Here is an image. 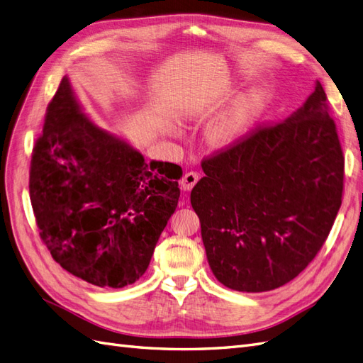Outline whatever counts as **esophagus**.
I'll use <instances>...</instances> for the list:
<instances>
[{"label":"esophagus","instance_id":"1","mask_svg":"<svg viewBox=\"0 0 363 363\" xmlns=\"http://www.w3.org/2000/svg\"><path fill=\"white\" fill-rule=\"evenodd\" d=\"M199 180H200V175H199V172H194V171H191V172H186V174L183 175V179L180 180L182 189H183V191H191Z\"/></svg>","mask_w":363,"mask_h":363}]
</instances>
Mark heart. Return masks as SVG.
<instances>
[{"instance_id":"1","label":"heart","mask_w":363,"mask_h":363,"mask_svg":"<svg viewBox=\"0 0 363 363\" xmlns=\"http://www.w3.org/2000/svg\"><path fill=\"white\" fill-rule=\"evenodd\" d=\"M248 118L250 111L248 108H244V111H240L236 116L224 119L223 123L215 125L211 131V135H208V139H211V142L215 145L230 144V142L235 140L245 130Z\"/></svg>"}]
</instances>
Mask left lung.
Returning a JSON list of instances; mask_svg holds the SVG:
<instances>
[{"instance_id":"8db88e82","label":"left lung","mask_w":363,"mask_h":363,"mask_svg":"<svg viewBox=\"0 0 363 363\" xmlns=\"http://www.w3.org/2000/svg\"><path fill=\"white\" fill-rule=\"evenodd\" d=\"M191 192L218 281L265 292L291 281L330 233L344 191V155L318 82L303 107L260 123L201 162Z\"/></svg>"}]
</instances>
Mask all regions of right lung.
I'll use <instances>...</instances> for the list:
<instances>
[{
  "instance_id": "1",
  "label": "right lung",
  "mask_w": 363,
  "mask_h": 363,
  "mask_svg": "<svg viewBox=\"0 0 363 363\" xmlns=\"http://www.w3.org/2000/svg\"><path fill=\"white\" fill-rule=\"evenodd\" d=\"M182 168L139 151L84 116L63 77L48 103L30 164L39 236L59 265L100 288L147 271L179 203Z\"/></svg>"
}]
</instances>
